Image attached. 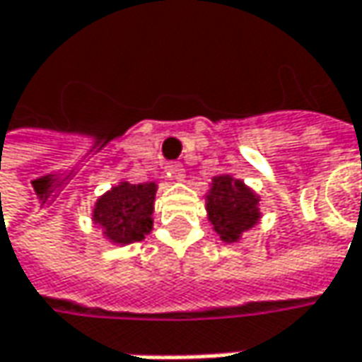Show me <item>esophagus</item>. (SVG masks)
I'll return each mask as SVG.
<instances>
[{
  "label": "esophagus",
  "mask_w": 362,
  "mask_h": 362,
  "mask_svg": "<svg viewBox=\"0 0 362 362\" xmlns=\"http://www.w3.org/2000/svg\"><path fill=\"white\" fill-rule=\"evenodd\" d=\"M167 175L175 179V181H183L185 179V169H183V165H179V163H175V165H169L167 167Z\"/></svg>",
  "instance_id": "obj_1"
}]
</instances>
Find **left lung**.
<instances>
[{
  "label": "left lung",
  "instance_id": "left-lung-1",
  "mask_svg": "<svg viewBox=\"0 0 362 362\" xmlns=\"http://www.w3.org/2000/svg\"><path fill=\"white\" fill-rule=\"evenodd\" d=\"M206 197V211L211 230L226 244L240 243L244 232L261 222V195L243 179L218 175L211 179Z\"/></svg>",
  "mask_w": 362,
  "mask_h": 362
}]
</instances>
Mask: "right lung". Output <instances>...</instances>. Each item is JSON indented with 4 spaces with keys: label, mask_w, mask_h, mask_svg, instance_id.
Masks as SVG:
<instances>
[{
    "label": "right lung",
    "mask_w": 362,
    "mask_h": 362,
    "mask_svg": "<svg viewBox=\"0 0 362 362\" xmlns=\"http://www.w3.org/2000/svg\"><path fill=\"white\" fill-rule=\"evenodd\" d=\"M158 185L119 181L100 195L93 204L91 220L101 230V236L116 246L142 240L153 230L154 195Z\"/></svg>",
    "instance_id": "obj_1"
}]
</instances>
